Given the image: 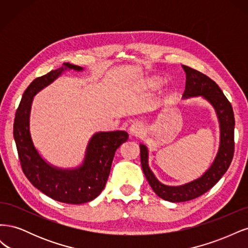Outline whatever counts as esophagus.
Listing matches in <instances>:
<instances>
[{
  "label": "esophagus",
  "instance_id": "obj_1",
  "mask_svg": "<svg viewBox=\"0 0 248 248\" xmlns=\"http://www.w3.org/2000/svg\"><path fill=\"white\" fill-rule=\"evenodd\" d=\"M129 132L132 134V136L140 137L141 136L142 132H144V127H142V125L140 122H134L129 127Z\"/></svg>",
  "mask_w": 248,
  "mask_h": 248
}]
</instances>
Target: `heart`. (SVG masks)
I'll list each match as a JSON object with an SVG mask.
<instances>
[{
  "mask_svg": "<svg viewBox=\"0 0 248 248\" xmlns=\"http://www.w3.org/2000/svg\"><path fill=\"white\" fill-rule=\"evenodd\" d=\"M162 84H163L162 79H160L158 78H150L147 80V87L149 89H151V90H158V89H160Z\"/></svg>",
  "mask_w": 248,
  "mask_h": 248,
  "instance_id": "1",
  "label": "heart"
}]
</instances>
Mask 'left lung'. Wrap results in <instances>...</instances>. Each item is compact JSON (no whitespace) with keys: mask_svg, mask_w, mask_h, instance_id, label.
<instances>
[{"mask_svg":"<svg viewBox=\"0 0 248 248\" xmlns=\"http://www.w3.org/2000/svg\"><path fill=\"white\" fill-rule=\"evenodd\" d=\"M182 67L186 73L183 98L202 96L211 104L218 118L220 141L215 159L211 167L204 172V175L189 183L180 186L164 185L157 180L153 171L149 168L148 148L142 144L140 145L141 168L150 186L159 198L172 202L193 200L211 189L228 170L234 156L235 148V118L230 101L214 80L188 66L182 65Z\"/></svg>","mask_w":248,"mask_h":248,"instance_id":"8db88e82","label":"left lung"}]
</instances>
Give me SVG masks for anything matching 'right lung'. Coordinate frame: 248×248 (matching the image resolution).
I'll return each mask as SVG.
<instances>
[{"instance_id":"1","label":"right lung","mask_w":248,"mask_h":248,"mask_svg":"<svg viewBox=\"0 0 248 248\" xmlns=\"http://www.w3.org/2000/svg\"><path fill=\"white\" fill-rule=\"evenodd\" d=\"M68 69L84 70L82 67L64 63L57 70H51L30 84L16 110L13 137L22 171L29 181L52 200L78 205L94 200L103 190L116 150L128 140V133L123 130L96 132L88 142L84 161L78 168L60 169L42 158L30 132L32 102L37 93Z\"/></svg>"}]
</instances>
